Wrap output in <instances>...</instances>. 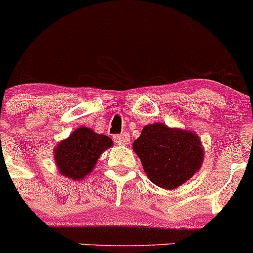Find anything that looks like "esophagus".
I'll return each mask as SVG.
<instances>
[{"mask_svg": "<svg viewBox=\"0 0 253 253\" xmlns=\"http://www.w3.org/2000/svg\"><path fill=\"white\" fill-rule=\"evenodd\" d=\"M115 142H116L117 144H121V146H127V144H129V142H131V138H129L128 133H121L119 134V136H115Z\"/></svg>", "mask_w": 253, "mask_h": 253, "instance_id": "obj_1", "label": "esophagus"}]
</instances>
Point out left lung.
Returning a JSON list of instances; mask_svg holds the SVG:
<instances>
[{
    "label": "left lung",
    "instance_id": "1",
    "mask_svg": "<svg viewBox=\"0 0 253 253\" xmlns=\"http://www.w3.org/2000/svg\"><path fill=\"white\" fill-rule=\"evenodd\" d=\"M132 147L149 180L168 190L188 181L204 161V147L195 132L159 122L144 126Z\"/></svg>",
    "mask_w": 253,
    "mask_h": 253
}]
</instances>
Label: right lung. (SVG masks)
Wrapping results in <instances>:
<instances>
[{
    "label": "right lung",
    "instance_id": "add662e5",
    "mask_svg": "<svg viewBox=\"0 0 253 253\" xmlns=\"http://www.w3.org/2000/svg\"><path fill=\"white\" fill-rule=\"evenodd\" d=\"M112 146L114 142L109 136L83 126L56 144L54 161L61 175L73 180H83L94 170L104 151Z\"/></svg>",
    "mask_w": 253,
    "mask_h": 253
}]
</instances>
